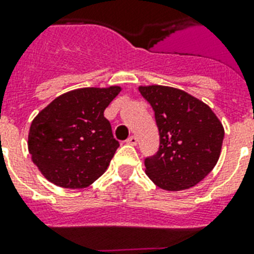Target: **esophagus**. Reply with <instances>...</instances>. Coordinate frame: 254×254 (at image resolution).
I'll list each match as a JSON object with an SVG mask.
<instances>
[{"mask_svg": "<svg viewBox=\"0 0 254 254\" xmlns=\"http://www.w3.org/2000/svg\"><path fill=\"white\" fill-rule=\"evenodd\" d=\"M127 143H129V145L135 146V145H137L138 139H137V137H135V135H130V137H129L127 139Z\"/></svg>", "mask_w": 254, "mask_h": 254, "instance_id": "1", "label": "esophagus"}]
</instances>
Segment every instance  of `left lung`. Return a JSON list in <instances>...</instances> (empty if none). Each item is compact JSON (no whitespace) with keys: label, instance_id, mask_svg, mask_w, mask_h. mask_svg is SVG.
<instances>
[{"label":"left lung","instance_id":"left-lung-1","mask_svg":"<svg viewBox=\"0 0 254 254\" xmlns=\"http://www.w3.org/2000/svg\"><path fill=\"white\" fill-rule=\"evenodd\" d=\"M138 90L155 112L160 135L158 152L145 160L146 175L164 190L197 185L219 159L222 123L207 104L180 88L150 84Z\"/></svg>","mask_w":254,"mask_h":254}]
</instances>
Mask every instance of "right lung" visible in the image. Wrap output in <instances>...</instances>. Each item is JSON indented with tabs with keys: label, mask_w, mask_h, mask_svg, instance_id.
<instances>
[{
	"label": "right lung",
	"mask_w": 254,
	"mask_h": 254,
	"mask_svg": "<svg viewBox=\"0 0 254 254\" xmlns=\"http://www.w3.org/2000/svg\"><path fill=\"white\" fill-rule=\"evenodd\" d=\"M120 86L84 87L60 95L31 123L28 152L41 175L69 189L91 185L108 168L119 141L104 109Z\"/></svg>",
	"instance_id": "1"
}]
</instances>
